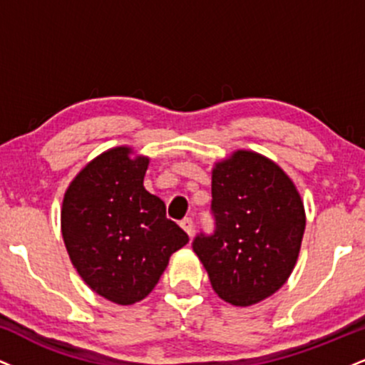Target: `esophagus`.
<instances>
[{"instance_id":"obj_1","label":"esophagus","mask_w":365,"mask_h":365,"mask_svg":"<svg viewBox=\"0 0 365 365\" xmlns=\"http://www.w3.org/2000/svg\"><path fill=\"white\" fill-rule=\"evenodd\" d=\"M180 226H182L183 232H185L188 237H192V233H194V221H192V217H185V220H182Z\"/></svg>"}]
</instances>
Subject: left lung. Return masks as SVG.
Wrapping results in <instances>:
<instances>
[{
  "label": "left lung",
  "mask_w": 365,
  "mask_h": 365,
  "mask_svg": "<svg viewBox=\"0 0 365 365\" xmlns=\"http://www.w3.org/2000/svg\"><path fill=\"white\" fill-rule=\"evenodd\" d=\"M212 235H197L194 252L212 290L247 307L283 287L295 267L305 230L299 190L271 159L237 150L212 170Z\"/></svg>",
  "instance_id": "1"
}]
</instances>
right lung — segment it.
<instances>
[{
	"instance_id": "1",
	"label": "right lung",
	"mask_w": 365,
	"mask_h": 365,
	"mask_svg": "<svg viewBox=\"0 0 365 365\" xmlns=\"http://www.w3.org/2000/svg\"><path fill=\"white\" fill-rule=\"evenodd\" d=\"M127 145L92 159L66 188L61 235L87 287L120 305L145 299L188 235L144 188L149 158Z\"/></svg>"
}]
</instances>
